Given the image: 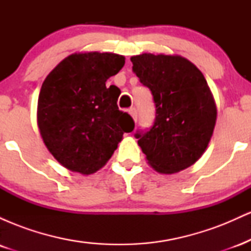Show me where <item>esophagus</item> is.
Returning a JSON list of instances; mask_svg holds the SVG:
<instances>
[{"instance_id":"esophagus-1","label":"esophagus","mask_w":251,"mask_h":251,"mask_svg":"<svg viewBox=\"0 0 251 251\" xmlns=\"http://www.w3.org/2000/svg\"><path fill=\"white\" fill-rule=\"evenodd\" d=\"M128 113L131 114L132 118H133L135 122H137L138 116H137V109H135V107H131V108H129V109H128Z\"/></svg>"}]
</instances>
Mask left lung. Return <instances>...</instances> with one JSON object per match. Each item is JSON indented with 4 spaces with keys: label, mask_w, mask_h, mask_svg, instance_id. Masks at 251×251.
<instances>
[{
    "label": "left lung",
    "mask_w": 251,
    "mask_h": 251,
    "mask_svg": "<svg viewBox=\"0 0 251 251\" xmlns=\"http://www.w3.org/2000/svg\"><path fill=\"white\" fill-rule=\"evenodd\" d=\"M131 61L155 106L151 127L134 134L146 159L160 174L189 168L205 151L217 117L205 77L194 63L178 55L145 53L132 56Z\"/></svg>",
    "instance_id": "1"
}]
</instances>
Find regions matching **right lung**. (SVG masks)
<instances>
[{"label":"right lung","instance_id":"obj_1","mask_svg":"<svg viewBox=\"0 0 251 251\" xmlns=\"http://www.w3.org/2000/svg\"><path fill=\"white\" fill-rule=\"evenodd\" d=\"M125 65L113 53L72 54L48 74L37 101V125L61 165L91 175L101 169L134 122L118 108L119 88L106 87Z\"/></svg>","mask_w":251,"mask_h":251}]
</instances>
